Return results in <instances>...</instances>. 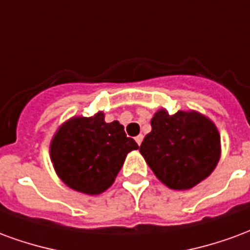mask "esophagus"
<instances>
[{
  "instance_id": "esophagus-1",
  "label": "esophagus",
  "mask_w": 250,
  "mask_h": 250,
  "mask_svg": "<svg viewBox=\"0 0 250 250\" xmlns=\"http://www.w3.org/2000/svg\"><path fill=\"white\" fill-rule=\"evenodd\" d=\"M135 142H136V143H138V145H139V146H141L142 142H143V135H138V136H136Z\"/></svg>"
}]
</instances>
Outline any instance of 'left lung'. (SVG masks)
Instances as JSON below:
<instances>
[{
	"mask_svg": "<svg viewBox=\"0 0 250 250\" xmlns=\"http://www.w3.org/2000/svg\"><path fill=\"white\" fill-rule=\"evenodd\" d=\"M139 151L157 178L174 190L191 188L218 163L220 134L214 123L198 112L161 109L151 119V132Z\"/></svg>",
	"mask_w": 250,
	"mask_h": 250,
	"instance_id": "obj_1",
	"label": "left lung"
}]
</instances>
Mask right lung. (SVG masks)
<instances>
[{
  "label": "right lung",
  "mask_w": 250,
  "mask_h": 250,
  "mask_svg": "<svg viewBox=\"0 0 250 250\" xmlns=\"http://www.w3.org/2000/svg\"><path fill=\"white\" fill-rule=\"evenodd\" d=\"M138 147L118 120L105 123L103 112H98L64 123L52 139L51 159L66 186L100 194L114 184L127 154Z\"/></svg>",
  "instance_id": "1"
}]
</instances>
